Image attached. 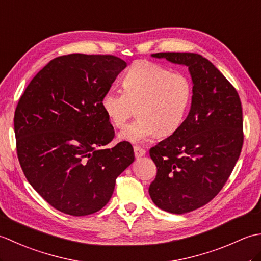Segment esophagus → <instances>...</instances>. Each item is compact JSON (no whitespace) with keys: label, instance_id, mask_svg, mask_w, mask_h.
Segmentation results:
<instances>
[{"label":"esophagus","instance_id":"esophagus-1","mask_svg":"<svg viewBox=\"0 0 261 261\" xmlns=\"http://www.w3.org/2000/svg\"><path fill=\"white\" fill-rule=\"evenodd\" d=\"M134 151H135V156L137 158H140V157H143L146 154V150L145 149H142L140 147H134Z\"/></svg>","mask_w":261,"mask_h":261}]
</instances>
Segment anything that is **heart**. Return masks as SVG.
<instances>
[{
    "label": "heart",
    "instance_id": "b5f03b06",
    "mask_svg": "<svg viewBox=\"0 0 261 261\" xmlns=\"http://www.w3.org/2000/svg\"><path fill=\"white\" fill-rule=\"evenodd\" d=\"M123 91L110 88L101 107L115 127H122L137 108L138 119L119 134L121 140L146 142L158 134L173 135L184 123L193 98V85L187 76L150 62H139L122 80Z\"/></svg>",
    "mask_w": 261,
    "mask_h": 261
}]
</instances>
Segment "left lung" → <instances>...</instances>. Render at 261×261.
<instances>
[{
  "mask_svg": "<svg viewBox=\"0 0 261 261\" xmlns=\"http://www.w3.org/2000/svg\"><path fill=\"white\" fill-rule=\"evenodd\" d=\"M151 57L186 66L192 77L193 98L184 123L150 149L157 176L149 195L166 212L184 214L213 199L233 170L243 143L241 102L230 82L201 55Z\"/></svg>",
  "mask_w": 261,
  "mask_h": 261,
  "instance_id": "obj_1",
  "label": "left lung"
}]
</instances>
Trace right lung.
<instances>
[{
    "instance_id": "obj_1",
    "label": "right lung",
    "mask_w": 261,
    "mask_h": 261,
    "mask_svg": "<svg viewBox=\"0 0 261 261\" xmlns=\"http://www.w3.org/2000/svg\"><path fill=\"white\" fill-rule=\"evenodd\" d=\"M126 63L110 55L71 54L53 59L27 86L14 113L16 151L30 185L60 212H97L115 179L135 162L101 107Z\"/></svg>"
}]
</instances>
